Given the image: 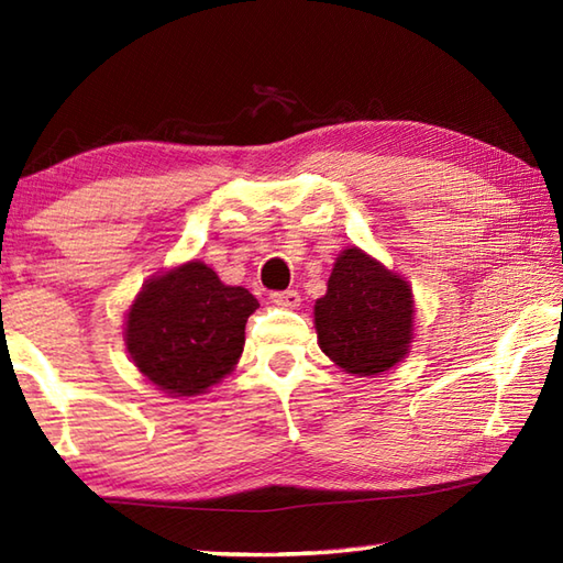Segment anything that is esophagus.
Listing matches in <instances>:
<instances>
[{
	"mask_svg": "<svg viewBox=\"0 0 563 563\" xmlns=\"http://www.w3.org/2000/svg\"><path fill=\"white\" fill-rule=\"evenodd\" d=\"M271 302L283 307V309H295V307H300V292H297V290L271 292Z\"/></svg>",
	"mask_w": 563,
	"mask_h": 563,
	"instance_id": "1",
	"label": "esophagus"
}]
</instances>
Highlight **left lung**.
Wrapping results in <instances>:
<instances>
[{"mask_svg": "<svg viewBox=\"0 0 563 563\" xmlns=\"http://www.w3.org/2000/svg\"><path fill=\"white\" fill-rule=\"evenodd\" d=\"M319 349L351 375H379L404 361L413 339V295L401 275L357 246L333 263L314 305Z\"/></svg>", "mask_w": 563, "mask_h": 563, "instance_id": "obj_1", "label": "left lung"}]
</instances>
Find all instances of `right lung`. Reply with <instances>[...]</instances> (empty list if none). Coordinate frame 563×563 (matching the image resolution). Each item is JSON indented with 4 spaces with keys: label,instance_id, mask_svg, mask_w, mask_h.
Segmentation results:
<instances>
[{
    "label": "right lung",
    "instance_id": "obj_1",
    "mask_svg": "<svg viewBox=\"0 0 563 563\" xmlns=\"http://www.w3.org/2000/svg\"><path fill=\"white\" fill-rule=\"evenodd\" d=\"M258 300L224 285L202 261L154 275L125 321L135 367L172 397H196L232 373L244 351L246 319Z\"/></svg>",
    "mask_w": 563,
    "mask_h": 563
}]
</instances>
